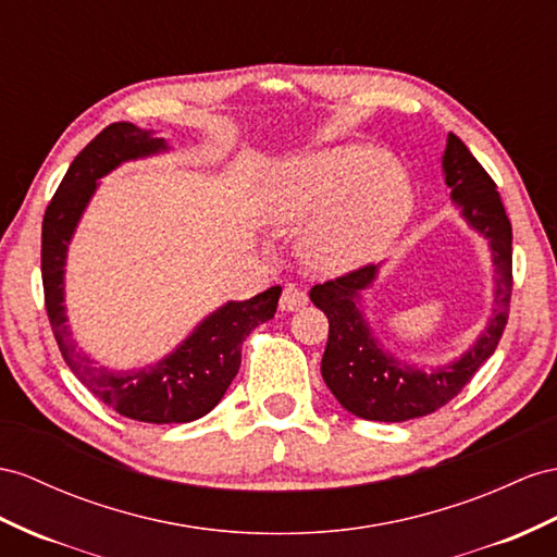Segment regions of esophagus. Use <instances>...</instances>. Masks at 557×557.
<instances>
[{"mask_svg":"<svg viewBox=\"0 0 557 557\" xmlns=\"http://www.w3.org/2000/svg\"><path fill=\"white\" fill-rule=\"evenodd\" d=\"M308 304V294L304 292V289H298V287H294V284H289V287H284V292H282V296H280V308L282 310H298V308H304Z\"/></svg>","mask_w":557,"mask_h":557,"instance_id":"esophagus-1","label":"esophagus"}]
</instances>
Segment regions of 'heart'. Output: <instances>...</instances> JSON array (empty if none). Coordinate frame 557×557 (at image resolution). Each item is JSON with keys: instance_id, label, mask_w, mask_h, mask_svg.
<instances>
[{"instance_id": "1", "label": "heart", "mask_w": 557, "mask_h": 557, "mask_svg": "<svg viewBox=\"0 0 557 557\" xmlns=\"http://www.w3.org/2000/svg\"><path fill=\"white\" fill-rule=\"evenodd\" d=\"M270 219L306 223L308 256L322 268L346 270L379 259L411 211L407 171L386 152L352 143L289 162L265 195Z\"/></svg>"}]
</instances>
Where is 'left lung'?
Listing matches in <instances>:
<instances>
[{"mask_svg": "<svg viewBox=\"0 0 557 557\" xmlns=\"http://www.w3.org/2000/svg\"><path fill=\"white\" fill-rule=\"evenodd\" d=\"M445 181L466 219L490 237L496 265V308L490 326L459 362L449 367L414 369L381 350L367 330L355 298L374 280L376 268L362 265L310 289V301L330 320V338L322 355V379L350 414L367 421H407L433 414L459 395L478 369L487 362L504 336L512 294V227L494 178L475 160L466 143L449 134Z\"/></svg>", "mask_w": 557, "mask_h": 557, "instance_id": "8db88e82", "label": "left lung"}]
</instances>
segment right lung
<instances>
[{"mask_svg":"<svg viewBox=\"0 0 557 557\" xmlns=\"http://www.w3.org/2000/svg\"><path fill=\"white\" fill-rule=\"evenodd\" d=\"M157 150H164L162 138H152L129 122H115L75 157L41 221V284L49 324L63 360L98 400L134 421L188 423L202 419L221 403L242 364V344L256 326L275 315L282 287H270L249 301H231L219 308L171 358L136 374H112L94 367L87 355L75 348L63 312L65 249L96 190V181L120 162Z\"/></svg>","mask_w":557,"mask_h":557,"instance_id":"1","label":"right lung"}]
</instances>
